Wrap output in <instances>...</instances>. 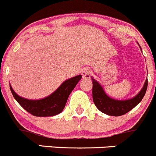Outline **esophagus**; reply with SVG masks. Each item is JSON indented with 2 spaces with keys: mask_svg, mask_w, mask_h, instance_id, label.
Instances as JSON below:
<instances>
[{
  "mask_svg": "<svg viewBox=\"0 0 156 156\" xmlns=\"http://www.w3.org/2000/svg\"><path fill=\"white\" fill-rule=\"evenodd\" d=\"M82 75H83V78L85 80H88V79L90 78L91 76V70L89 68H85L84 70L82 72Z\"/></svg>",
  "mask_w": 156,
  "mask_h": 156,
  "instance_id": "esophagus-1",
  "label": "esophagus"
}]
</instances>
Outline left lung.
<instances>
[{"instance_id":"left-lung-1","label":"left lung","mask_w":156,"mask_h":156,"mask_svg":"<svg viewBox=\"0 0 156 156\" xmlns=\"http://www.w3.org/2000/svg\"><path fill=\"white\" fill-rule=\"evenodd\" d=\"M92 80L94 104L100 112L111 116H121L132 110L142 101L148 86V80L146 79L143 87L133 98L127 100H116L108 96L101 85L95 79L92 78Z\"/></svg>"}]
</instances>
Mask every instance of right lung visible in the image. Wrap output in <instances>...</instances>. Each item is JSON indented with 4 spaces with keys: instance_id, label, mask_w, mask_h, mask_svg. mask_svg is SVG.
I'll return each mask as SVG.
<instances>
[{
    "instance_id": "obj_1",
    "label": "right lung",
    "mask_w": 156,
    "mask_h": 156,
    "mask_svg": "<svg viewBox=\"0 0 156 156\" xmlns=\"http://www.w3.org/2000/svg\"><path fill=\"white\" fill-rule=\"evenodd\" d=\"M81 78L82 75H78L65 80L53 93L38 100H30L22 98L14 92L10 86V88L16 101L31 115L36 117L55 116L64 110L70 92L73 91Z\"/></svg>"
}]
</instances>
